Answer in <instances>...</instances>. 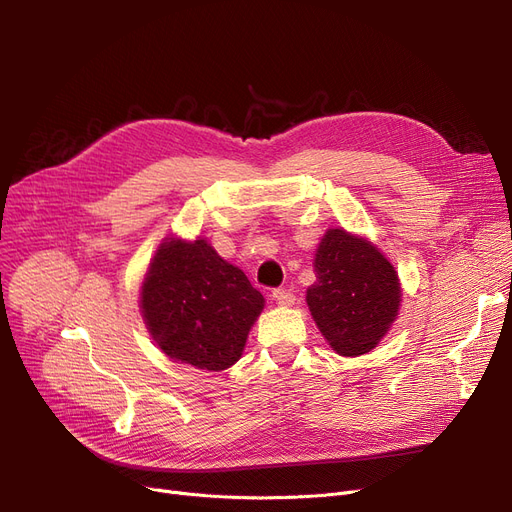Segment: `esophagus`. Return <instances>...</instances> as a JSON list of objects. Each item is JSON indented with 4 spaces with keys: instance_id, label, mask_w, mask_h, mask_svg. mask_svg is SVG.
Listing matches in <instances>:
<instances>
[{
    "instance_id": "obj_1",
    "label": "esophagus",
    "mask_w": 512,
    "mask_h": 512,
    "mask_svg": "<svg viewBox=\"0 0 512 512\" xmlns=\"http://www.w3.org/2000/svg\"><path fill=\"white\" fill-rule=\"evenodd\" d=\"M272 297H274V301H276L280 307H292V305H294L292 292H288V290H284V288L274 290V292H272Z\"/></svg>"
}]
</instances>
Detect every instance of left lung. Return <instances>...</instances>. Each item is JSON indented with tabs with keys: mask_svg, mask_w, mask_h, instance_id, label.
Returning a JSON list of instances; mask_svg holds the SVG:
<instances>
[{
	"mask_svg": "<svg viewBox=\"0 0 512 512\" xmlns=\"http://www.w3.org/2000/svg\"><path fill=\"white\" fill-rule=\"evenodd\" d=\"M307 305L321 336L342 357L373 351L398 317L402 288L388 257L365 236L330 228L315 249Z\"/></svg>",
	"mask_w": 512,
	"mask_h": 512,
	"instance_id": "8db88e82",
	"label": "left lung"
}]
</instances>
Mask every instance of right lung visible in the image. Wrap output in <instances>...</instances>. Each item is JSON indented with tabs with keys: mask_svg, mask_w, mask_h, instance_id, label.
<instances>
[{
	"mask_svg": "<svg viewBox=\"0 0 512 512\" xmlns=\"http://www.w3.org/2000/svg\"><path fill=\"white\" fill-rule=\"evenodd\" d=\"M265 305L245 272L205 238H164L141 286V313L155 344L172 361L222 371L245 351Z\"/></svg>",
	"mask_w": 512,
	"mask_h": 512,
	"instance_id": "add662e5",
	"label": "right lung"
}]
</instances>
